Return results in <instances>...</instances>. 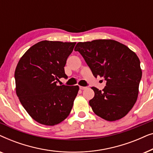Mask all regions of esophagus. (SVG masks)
<instances>
[{
    "label": "esophagus",
    "mask_w": 153,
    "mask_h": 153,
    "mask_svg": "<svg viewBox=\"0 0 153 153\" xmlns=\"http://www.w3.org/2000/svg\"><path fill=\"white\" fill-rule=\"evenodd\" d=\"M79 88H80L81 90H85V89L87 88V87H85V86H79Z\"/></svg>",
    "instance_id": "esophagus-1"
}]
</instances>
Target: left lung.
<instances>
[{
    "label": "left lung",
    "instance_id": "8db88e82",
    "mask_svg": "<svg viewBox=\"0 0 153 153\" xmlns=\"http://www.w3.org/2000/svg\"><path fill=\"white\" fill-rule=\"evenodd\" d=\"M74 51L83 56L94 76L106 82L102 91L91 88L95 96L89 104L94 113L108 121L126 116L137 102L142 76L137 54L113 39L79 42Z\"/></svg>",
    "mask_w": 153,
    "mask_h": 153
}]
</instances>
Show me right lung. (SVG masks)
Wrapping results in <instances>:
<instances>
[{"mask_svg": "<svg viewBox=\"0 0 153 153\" xmlns=\"http://www.w3.org/2000/svg\"><path fill=\"white\" fill-rule=\"evenodd\" d=\"M76 42L41 41L21 58L14 78L21 104L37 123L57 125L69 116L78 85H57L60 78H68L64 67Z\"/></svg>", "mask_w": 153, "mask_h": 153, "instance_id": "right-lung-1", "label": "right lung"}]
</instances>
